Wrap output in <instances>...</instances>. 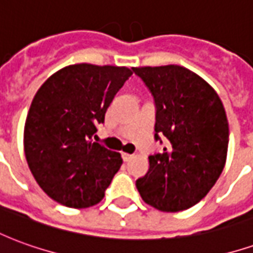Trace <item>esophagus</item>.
<instances>
[{
  "instance_id": "34e87169",
  "label": "esophagus",
  "mask_w": 253,
  "mask_h": 253,
  "mask_svg": "<svg viewBox=\"0 0 253 253\" xmlns=\"http://www.w3.org/2000/svg\"><path fill=\"white\" fill-rule=\"evenodd\" d=\"M122 159H123V161H130L132 159V154L122 153Z\"/></svg>"
}]
</instances>
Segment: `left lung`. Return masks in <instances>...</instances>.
<instances>
[{
  "instance_id": "8db88e82",
  "label": "left lung",
  "mask_w": 253,
  "mask_h": 253,
  "mask_svg": "<svg viewBox=\"0 0 253 253\" xmlns=\"http://www.w3.org/2000/svg\"><path fill=\"white\" fill-rule=\"evenodd\" d=\"M132 70L154 97L156 141L168 139L163 153L149 156L148 173L135 186L157 210L190 209L211 190L226 163L229 125L222 101L211 85L179 65Z\"/></svg>"
}]
</instances>
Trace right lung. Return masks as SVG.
Returning a JSON list of instances; mask_svg holds the SVG:
<instances>
[{
	"mask_svg": "<svg viewBox=\"0 0 253 253\" xmlns=\"http://www.w3.org/2000/svg\"><path fill=\"white\" fill-rule=\"evenodd\" d=\"M132 72L77 63L54 73L36 92L24 126L25 159L39 187L63 206L99 203L121 168V154L92 137Z\"/></svg>",
	"mask_w": 253,
	"mask_h": 253,
	"instance_id": "add662e5",
	"label": "right lung"
}]
</instances>
